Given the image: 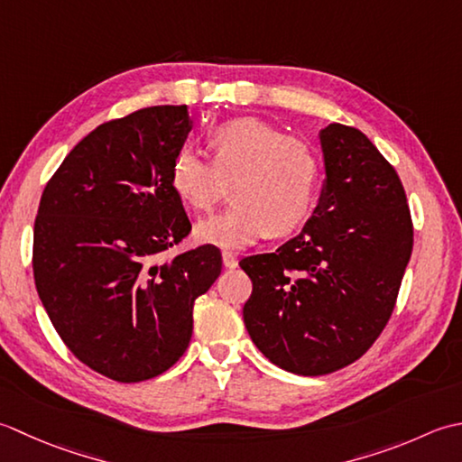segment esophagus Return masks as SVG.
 I'll return each mask as SVG.
<instances>
[{
	"mask_svg": "<svg viewBox=\"0 0 462 462\" xmlns=\"http://www.w3.org/2000/svg\"><path fill=\"white\" fill-rule=\"evenodd\" d=\"M237 253H233V251H223V265L227 267V269H235L237 267Z\"/></svg>",
	"mask_w": 462,
	"mask_h": 462,
	"instance_id": "obj_1",
	"label": "esophagus"
}]
</instances>
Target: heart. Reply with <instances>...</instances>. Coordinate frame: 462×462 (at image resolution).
Here are the masks:
<instances>
[{
  "label": "heart",
  "mask_w": 462,
  "mask_h": 462,
  "mask_svg": "<svg viewBox=\"0 0 462 462\" xmlns=\"http://www.w3.org/2000/svg\"><path fill=\"white\" fill-rule=\"evenodd\" d=\"M211 162L183 149L173 159L171 187L193 211H209L231 184L233 203L197 223V239L239 249L265 233L285 235L315 203L321 163L305 139L255 117L225 121L207 137Z\"/></svg>",
  "instance_id": "obj_1"
}]
</instances>
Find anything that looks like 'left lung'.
I'll return each mask as SVG.
<instances>
[{"instance_id":"8db88e82","label":"left lung","mask_w":462,"mask_h":462,"mask_svg":"<svg viewBox=\"0 0 462 462\" xmlns=\"http://www.w3.org/2000/svg\"><path fill=\"white\" fill-rule=\"evenodd\" d=\"M325 185L303 231L239 265L253 291L245 327L267 359L295 374L343 369L389 323L412 251V221L394 167L359 129L319 134Z\"/></svg>"}]
</instances>
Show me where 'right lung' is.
Returning <instances> with one entry per match:
<instances>
[{
  "instance_id": "obj_1",
  "label": "right lung",
  "mask_w": 462,
  "mask_h": 462,
  "mask_svg": "<svg viewBox=\"0 0 462 462\" xmlns=\"http://www.w3.org/2000/svg\"><path fill=\"white\" fill-rule=\"evenodd\" d=\"M187 106H155L93 129L47 181L33 227V279L55 331L89 369L153 379L185 353L195 299L221 273L213 245L162 261L191 231L171 165Z\"/></svg>"
}]
</instances>
